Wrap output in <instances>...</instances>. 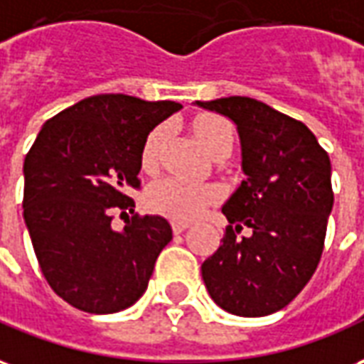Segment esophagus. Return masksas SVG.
I'll return each mask as SVG.
<instances>
[{"instance_id":"obj_1","label":"esophagus","mask_w":364,"mask_h":364,"mask_svg":"<svg viewBox=\"0 0 364 364\" xmlns=\"http://www.w3.org/2000/svg\"><path fill=\"white\" fill-rule=\"evenodd\" d=\"M190 225L188 223H182V221H172V230H174V235H180V232H184Z\"/></svg>"}]
</instances>
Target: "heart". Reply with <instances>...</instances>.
<instances>
[{"instance_id": "b5f03b06", "label": "heart", "mask_w": 364, "mask_h": 364, "mask_svg": "<svg viewBox=\"0 0 364 364\" xmlns=\"http://www.w3.org/2000/svg\"><path fill=\"white\" fill-rule=\"evenodd\" d=\"M164 126H156L145 139L141 153V163L145 168H153L159 159V151L164 139ZM193 132L201 145L213 153L221 145H232V127L227 120L213 114H203L193 122ZM221 198L219 188L213 184H201L178 176L156 178L145 192V200L153 211L163 213L176 221H190L200 217L209 205L217 203Z\"/></svg>"}]
</instances>
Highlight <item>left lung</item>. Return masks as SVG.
<instances>
[{"label": "left lung", "instance_id": "1", "mask_svg": "<svg viewBox=\"0 0 364 364\" xmlns=\"http://www.w3.org/2000/svg\"><path fill=\"white\" fill-rule=\"evenodd\" d=\"M235 122L246 178L223 205L230 223L201 277L223 310L285 309L316 272L333 208L328 153L302 122L248 97L196 102ZM242 228L250 237L238 239Z\"/></svg>", "mask_w": 364, "mask_h": 364}]
</instances>
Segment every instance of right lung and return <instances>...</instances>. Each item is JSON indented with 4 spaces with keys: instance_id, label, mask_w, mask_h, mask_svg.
Segmentation results:
<instances>
[{
    "instance_id": "right-lung-1",
    "label": "right lung",
    "mask_w": 364,
    "mask_h": 364,
    "mask_svg": "<svg viewBox=\"0 0 364 364\" xmlns=\"http://www.w3.org/2000/svg\"><path fill=\"white\" fill-rule=\"evenodd\" d=\"M182 105L95 95L42 126L25 156L23 217L42 275L58 296L89 314L132 306L172 240L168 221L134 215L112 229V211L134 213L149 132Z\"/></svg>"
}]
</instances>
